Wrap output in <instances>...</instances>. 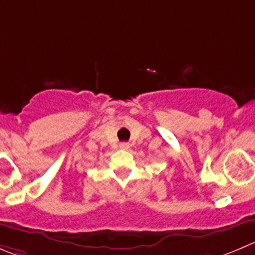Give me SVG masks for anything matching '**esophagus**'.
Wrapping results in <instances>:
<instances>
[{
    "label": "esophagus",
    "mask_w": 255,
    "mask_h": 255,
    "mask_svg": "<svg viewBox=\"0 0 255 255\" xmlns=\"http://www.w3.org/2000/svg\"><path fill=\"white\" fill-rule=\"evenodd\" d=\"M120 149H124V150L129 149V144H128V142H121V144H120Z\"/></svg>",
    "instance_id": "obj_1"
}]
</instances>
